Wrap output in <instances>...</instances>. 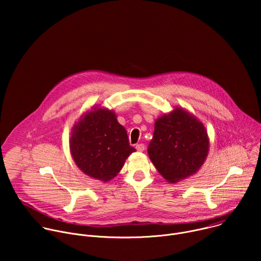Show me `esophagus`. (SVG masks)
<instances>
[{"mask_svg": "<svg viewBox=\"0 0 261 261\" xmlns=\"http://www.w3.org/2000/svg\"><path fill=\"white\" fill-rule=\"evenodd\" d=\"M135 147H136V150H137L138 152H142V151H144L145 145H144L143 143H138V144L135 145Z\"/></svg>", "mask_w": 261, "mask_h": 261, "instance_id": "34e87169", "label": "esophagus"}]
</instances>
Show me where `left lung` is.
<instances>
[{"mask_svg": "<svg viewBox=\"0 0 261 261\" xmlns=\"http://www.w3.org/2000/svg\"><path fill=\"white\" fill-rule=\"evenodd\" d=\"M207 132L201 122L182 108L159 118L147 153L160 174L176 182L194 174L208 153Z\"/></svg>", "mask_w": 261, "mask_h": 261, "instance_id": "1", "label": "left lung"}]
</instances>
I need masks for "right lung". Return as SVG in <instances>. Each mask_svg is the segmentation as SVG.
I'll use <instances>...</instances> for the list:
<instances>
[{
    "mask_svg": "<svg viewBox=\"0 0 261 261\" xmlns=\"http://www.w3.org/2000/svg\"><path fill=\"white\" fill-rule=\"evenodd\" d=\"M74 162L87 175L102 181L114 178L135 151L115 113L95 107L74 125L70 137Z\"/></svg>",
    "mask_w": 261,
    "mask_h": 261,
    "instance_id": "add662e5",
    "label": "right lung"
}]
</instances>
